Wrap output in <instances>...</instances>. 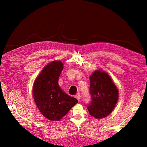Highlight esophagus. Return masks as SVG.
Wrapping results in <instances>:
<instances>
[{"instance_id":"obj_1","label":"esophagus","mask_w":147,"mask_h":147,"mask_svg":"<svg viewBox=\"0 0 147 147\" xmlns=\"http://www.w3.org/2000/svg\"><path fill=\"white\" fill-rule=\"evenodd\" d=\"M75 98L78 100V101L80 102V99H81V96H80V94H78V95H75Z\"/></svg>"}]
</instances>
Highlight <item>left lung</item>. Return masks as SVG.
<instances>
[{"label":"left lung","instance_id":"8db88e82","mask_svg":"<svg viewBox=\"0 0 147 147\" xmlns=\"http://www.w3.org/2000/svg\"><path fill=\"white\" fill-rule=\"evenodd\" d=\"M90 93L92 101L87 105L90 114L96 119L107 117L116 105L119 92L110 76L101 69L90 76Z\"/></svg>","mask_w":147,"mask_h":147}]
</instances>
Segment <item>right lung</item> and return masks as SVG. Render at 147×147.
I'll return each mask as SVG.
<instances>
[{
    "mask_svg": "<svg viewBox=\"0 0 147 147\" xmlns=\"http://www.w3.org/2000/svg\"><path fill=\"white\" fill-rule=\"evenodd\" d=\"M63 67L60 61L50 62L33 83V96L36 107L50 121H60L78 102L62 91L59 85V78Z\"/></svg>",
    "mask_w": 147,
    "mask_h": 147,
    "instance_id": "right-lung-1",
    "label": "right lung"
}]
</instances>
